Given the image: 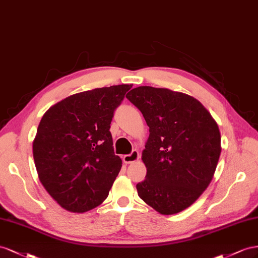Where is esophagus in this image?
<instances>
[{"mask_svg": "<svg viewBox=\"0 0 258 258\" xmlns=\"http://www.w3.org/2000/svg\"><path fill=\"white\" fill-rule=\"evenodd\" d=\"M139 159V152L137 150H133L130 154H125L123 157V162L126 164L133 163V162H136Z\"/></svg>", "mask_w": 258, "mask_h": 258, "instance_id": "34e87169", "label": "esophagus"}]
</instances>
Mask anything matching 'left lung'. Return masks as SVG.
Instances as JSON below:
<instances>
[{
    "mask_svg": "<svg viewBox=\"0 0 258 258\" xmlns=\"http://www.w3.org/2000/svg\"><path fill=\"white\" fill-rule=\"evenodd\" d=\"M126 98L143 113L149 137L139 198L162 215L194 204L214 176L222 152L218 125L198 99L168 88L139 86Z\"/></svg>",
    "mask_w": 258,
    "mask_h": 258,
    "instance_id": "obj_1",
    "label": "left lung"
}]
</instances>
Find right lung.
<instances>
[{
	"mask_svg": "<svg viewBox=\"0 0 258 258\" xmlns=\"http://www.w3.org/2000/svg\"><path fill=\"white\" fill-rule=\"evenodd\" d=\"M132 84L78 93L44 113L33 141L39 179L64 210L84 213L106 200L122 167L110 133Z\"/></svg>",
	"mask_w": 258,
	"mask_h": 258,
	"instance_id": "right-lung-1",
	"label": "right lung"
}]
</instances>
